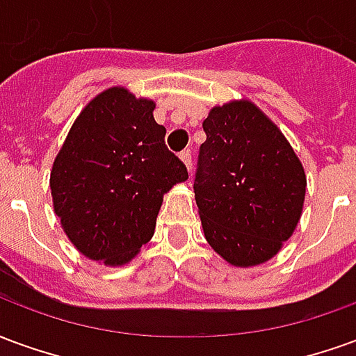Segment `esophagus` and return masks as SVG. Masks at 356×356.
Wrapping results in <instances>:
<instances>
[{
    "label": "esophagus",
    "mask_w": 356,
    "mask_h": 356,
    "mask_svg": "<svg viewBox=\"0 0 356 356\" xmlns=\"http://www.w3.org/2000/svg\"><path fill=\"white\" fill-rule=\"evenodd\" d=\"M181 160L185 162L186 170L191 171V168H193V154H191V150H185V152H181Z\"/></svg>",
    "instance_id": "1"
}]
</instances>
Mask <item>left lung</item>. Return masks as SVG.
Returning a JSON list of instances; mask_svg holds the SVG:
<instances>
[{
	"instance_id": "8db88e82",
	"label": "left lung",
	"mask_w": 356,
	"mask_h": 356,
	"mask_svg": "<svg viewBox=\"0 0 356 356\" xmlns=\"http://www.w3.org/2000/svg\"><path fill=\"white\" fill-rule=\"evenodd\" d=\"M194 194L209 246L236 267L270 259L290 238L305 200V171L270 120L248 101L204 120Z\"/></svg>"
}]
</instances>
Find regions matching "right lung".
I'll list each match as a JSON object with an SVG mask.
<instances>
[{"label": "right lung", "instance_id": "right-lung-1", "mask_svg": "<svg viewBox=\"0 0 356 356\" xmlns=\"http://www.w3.org/2000/svg\"><path fill=\"white\" fill-rule=\"evenodd\" d=\"M154 102L112 88L89 102L51 171L55 213L93 261L122 265L154 234L163 193L188 179Z\"/></svg>", "mask_w": 356, "mask_h": 356}]
</instances>
